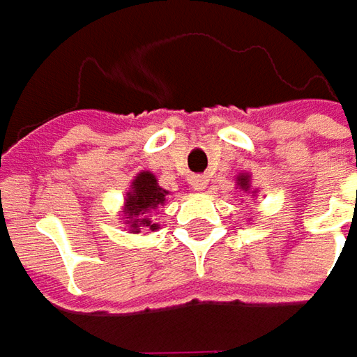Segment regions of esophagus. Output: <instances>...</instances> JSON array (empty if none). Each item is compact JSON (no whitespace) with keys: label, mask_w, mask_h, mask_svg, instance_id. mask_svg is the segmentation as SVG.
<instances>
[{"label":"esophagus","mask_w":357,"mask_h":357,"mask_svg":"<svg viewBox=\"0 0 357 357\" xmlns=\"http://www.w3.org/2000/svg\"><path fill=\"white\" fill-rule=\"evenodd\" d=\"M192 186H195V190H202L206 186V178L204 176H195L192 178Z\"/></svg>","instance_id":"obj_1"}]
</instances>
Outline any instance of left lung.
Listing matches in <instances>:
<instances>
[{
	"instance_id": "1",
	"label": "left lung",
	"mask_w": 357,
	"mask_h": 357,
	"mask_svg": "<svg viewBox=\"0 0 357 357\" xmlns=\"http://www.w3.org/2000/svg\"><path fill=\"white\" fill-rule=\"evenodd\" d=\"M250 174L248 172H240L238 176H236V188H240V190H244V192H250L252 197H256V188L254 190H250Z\"/></svg>"
}]
</instances>
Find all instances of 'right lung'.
Segmentation results:
<instances>
[{"instance_id": "1", "label": "right lung", "mask_w": 357, "mask_h": 357, "mask_svg": "<svg viewBox=\"0 0 357 357\" xmlns=\"http://www.w3.org/2000/svg\"><path fill=\"white\" fill-rule=\"evenodd\" d=\"M169 190L158 186L157 176L151 171H141L130 183L129 192L123 202V220L129 227V232L139 234L143 228L158 230L157 222H153V213L160 204H165Z\"/></svg>"}]
</instances>
